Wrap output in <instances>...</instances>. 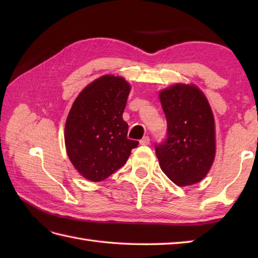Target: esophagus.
<instances>
[{
    "label": "esophagus",
    "instance_id": "34e87169",
    "mask_svg": "<svg viewBox=\"0 0 258 258\" xmlns=\"http://www.w3.org/2000/svg\"><path fill=\"white\" fill-rule=\"evenodd\" d=\"M150 141L151 140H150L149 136H144V138L140 141V144L141 145H149L150 144Z\"/></svg>",
    "mask_w": 258,
    "mask_h": 258
}]
</instances>
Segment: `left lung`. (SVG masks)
Here are the masks:
<instances>
[{"instance_id":"obj_1","label":"left lung","mask_w":258,"mask_h":258,"mask_svg":"<svg viewBox=\"0 0 258 258\" xmlns=\"http://www.w3.org/2000/svg\"><path fill=\"white\" fill-rule=\"evenodd\" d=\"M167 120V138L155 145L162 171L178 186L204 178L215 157V123L203 92L175 84L160 93Z\"/></svg>"}]
</instances>
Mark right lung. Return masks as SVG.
<instances>
[{"mask_svg":"<svg viewBox=\"0 0 258 258\" xmlns=\"http://www.w3.org/2000/svg\"><path fill=\"white\" fill-rule=\"evenodd\" d=\"M131 91L120 76L104 75L76 97L65 123L70 161L82 176L101 182L122 167L139 145L127 139L123 112Z\"/></svg>","mask_w":258,"mask_h":258,"instance_id":"add662e5","label":"right lung"}]
</instances>
